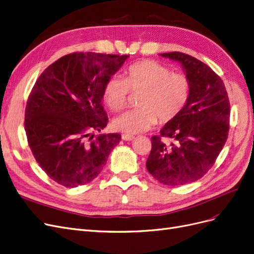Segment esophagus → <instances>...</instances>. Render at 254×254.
<instances>
[{"instance_id":"obj_1","label":"esophagus","mask_w":254,"mask_h":254,"mask_svg":"<svg viewBox=\"0 0 254 254\" xmlns=\"http://www.w3.org/2000/svg\"><path fill=\"white\" fill-rule=\"evenodd\" d=\"M122 138L124 139V141H133L135 138L133 135H129V134H123L122 135Z\"/></svg>"}]
</instances>
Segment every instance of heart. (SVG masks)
<instances>
[{"label": "heart", "instance_id": "obj_1", "mask_svg": "<svg viewBox=\"0 0 254 254\" xmlns=\"http://www.w3.org/2000/svg\"><path fill=\"white\" fill-rule=\"evenodd\" d=\"M125 80L113 76L104 87L103 99L112 111L123 110L128 103L129 89L142 92L138 109L130 110L113 120L116 130L129 135L151 129L159 118L161 123L177 119L185 109L191 95V82L187 75L172 72L156 61L145 60L131 65Z\"/></svg>", "mask_w": 254, "mask_h": 254}]
</instances>
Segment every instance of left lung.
I'll list each match as a JSON object with an SVG mask.
<instances>
[{"instance_id": "obj_1", "label": "left lung", "mask_w": 254, "mask_h": 254, "mask_svg": "<svg viewBox=\"0 0 254 254\" xmlns=\"http://www.w3.org/2000/svg\"><path fill=\"white\" fill-rule=\"evenodd\" d=\"M160 56L181 64L191 95L181 115L151 137L146 167L164 185L180 186L197 181L213 166L228 137L230 103L222 78L208 65L178 51Z\"/></svg>"}]
</instances>
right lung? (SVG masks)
Instances as JSON below:
<instances>
[{"instance_id": "right-lung-1", "label": "right lung", "mask_w": 254, "mask_h": 254, "mask_svg": "<svg viewBox=\"0 0 254 254\" xmlns=\"http://www.w3.org/2000/svg\"><path fill=\"white\" fill-rule=\"evenodd\" d=\"M129 56L74 52L43 71L29 94L25 131L34 159L60 185L73 188L97 178L121 139L94 131L107 126L104 87Z\"/></svg>"}]
</instances>
